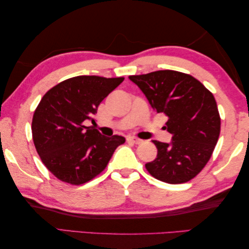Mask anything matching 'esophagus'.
<instances>
[{"mask_svg": "<svg viewBox=\"0 0 249 249\" xmlns=\"http://www.w3.org/2000/svg\"><path fill=\"white\" fill-rule=\"evenodd\" d=\"M127 140H128V142H132V143H136V144H139L142 142L141 139H139V138H136V137H128Z\"/></svg>", "mask_w": 249, "mask_h": 249, "instance_id": "esophagus-1", "label": "esophagus"}]
</instances>
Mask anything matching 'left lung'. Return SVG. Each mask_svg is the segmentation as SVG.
Returning a JSON list of instances; mask_svg holds the SVG:
<instances>
[{
    "label": "left lung",
    "instance_id": "8db88e82",
    "mask_svg": "<svg viewBox=\"0 0 249 249\" xmlns=\"http://www.w3.org/2000/svg\"><path fill=\"white\" fill-rule=\"evenodd\" d=\"M129 79L158 113L168 117L164 129L172 134L170 143L153 140L158 154L145 164L148 172L170 184L192 180L209 162L221 132L213 93L191 75L169 69Z\"/></svg>",
    "mask_w": 249,
    "mask_h": 249
}]
</instances>
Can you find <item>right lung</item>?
<instances>
[{"label": "right lung", "instance_id": "obj_1", "mask_svg": "<svg viewBox=\"0 0 249 249\" xmlns=\"http://www.w3.org/2000/svg\"><path fill=\"white\" fill-rule=\"evenodd\" d=\"M124 77L77 76L50 89L38 104L32 121L36 151L45 166L58 178L80 185L103 172L117 146L124 143L121 136L105 137L86 127Z\"/></svg>", "mask_w": 249, "mask_h": 249}]
</instances>
